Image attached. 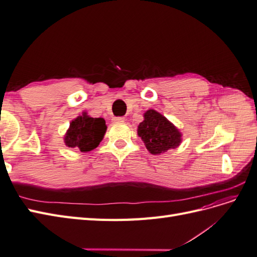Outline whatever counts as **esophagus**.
Returning <instances> with one entry per match:
<instances>
[{
	"instance_id": "34e87169",
	"label": "esophagus",
	"mask_w": 257,
	"mask_h": 257,
	"mask_svg": "<svg viewBox=\"0 0 257 257\" xmlns=\"http://www.w3.org/2000/svg\"><path fill=\"white\" fill-rule=\"evenodd\" d=\"M112 121L114 123H123L124 121H125V118H124V116H114Z\"/></svg>"
}]
</instances>
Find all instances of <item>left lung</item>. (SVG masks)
Segmentation results:
<instances>
[{"instance_id": "obj_1", "label": "left lung", "mask_w": 257, "mask_h": 257, "mask_svg": "<svg viewBox=\"0 0 257 257\" xmlns=\"http://www.w3.org/2000/svg\"><path fill=\"white\" fill-rule=\"evenodd\" d=\"M137 135L142 138L147 150L154 155L175 149L182 143L179 128L154 109H148L144 113V121L139 123Z\"/></svg>"}]
</instances>
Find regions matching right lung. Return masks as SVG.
Returning a JSON list of instances; mask_svg holds the SVG:
<instances>
[{"mask_svg": "<svg viewBox=\"0 0 257 257\" xmlns=\"http://www.w3.org/2000/svg\"><path fill=\"white\" fill-rule=\"evenodd\" d=\"M107 131L103 118H92L83 111L69 123L64 135V144L68 148H76L82 153H88L103 141Z\"/></svg>", "mask_w": 257, "mask_h": 257, "instance_id": "1", "label": "right lung"}]
</instances>
